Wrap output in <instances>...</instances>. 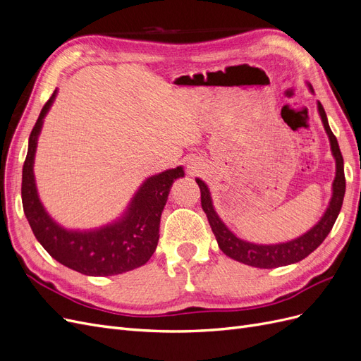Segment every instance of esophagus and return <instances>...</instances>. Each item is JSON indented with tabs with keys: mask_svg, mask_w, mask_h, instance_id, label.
I'll return each mask as SVG.
<instances>
[{
	"mask_svg": "<svg viewBox=\"0 0 361 361\" xmlns=\"http://www.w3.org/2000/svg\"><path fill=\"white\" fill-rule=\"evenodd\" d=\"M188 169H190V173H191V174H195V173L200 171V170H199V169H200L199 164H195V162H190V164H188Z\"/></svg>",
	"mask_w": 361,
	"mask_h": 361,
	"instance_id": "obj_1",
	"label": "esophagus"
}]
</instances>
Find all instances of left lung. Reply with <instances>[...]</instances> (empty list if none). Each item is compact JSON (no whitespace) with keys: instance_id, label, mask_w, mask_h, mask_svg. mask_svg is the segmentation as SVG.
<instances>
[{"instance_id":"8db88e82","label":"left lung","mask_w":361,"mask_h":361,"mask_svg":"<svg viewBox=\"0 0 361 361\" xmlns=\"http://www.w3.org/2000/svg\"><path fill=\"white\" fill-rule=\"evenodd\" d=\"M309 89L313 93L312 85L309 84ZM318 111L322 118L324 128L326 130V135L330 138L331 152L336 159V178L333 182V195L329 207L324 214V216L318 221V224L313 226L307 233L301 235L297 239H292L288 243L280 244H271V245H262V244H253L247 243L244 239H239L236 235H233L228 231L227 226L221 221V218L214 209L211 192L207 190L206 183L200 179H195L199 183V188L202 192V207L207 216V221L211 224L212 232L216 238L218 247L221 248L223 253L228 257H232L241 264L256 267V268H277L285 267L300 262L304 257H307L312 251L318 248L324 239L329 236L330 231L333 228L337 215L342 209V203L345 197V171H343V157L338 149L337 138L331 133L329 120H326V114L321 102H318Z\"/></svg>"}]
</instances>
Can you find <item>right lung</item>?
Returning <instances> with one entry per match:
<instances>
[{
  "label": "right lung",
  "mask_w": 361,
  "mask_h": 361,
  "mask_svg": "<svg viewBox=\"0 0 361 361\" xmlns=\"http://www.w3.org/2000/svg\"><path fill=\"white\" fill-rule=\"evenodd\" d=\"M56 94L57 90H54L31 130L23 169L20 192L32 233L61 265L85 276H116L145 265L158 245L161 214L170 187L178 178L183 176V169L166 170L146 179L118 221L89 232L66 231L52 220L40 203L32 173L37 137Z\"/></svg>",
  "instance_id": "1"
}]
</instances>
